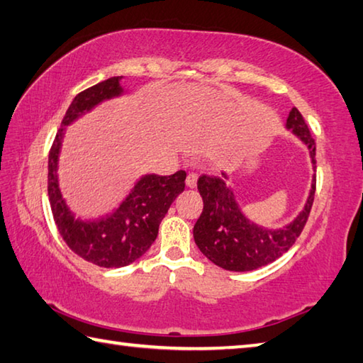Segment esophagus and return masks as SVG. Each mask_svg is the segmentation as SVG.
I'll list each match as a JSON object with an SVG mask.
<instances>
[{"mask_svg": "<svg viewBox=\"0 0 363 363\" xmlns=\"http://www.w3.org/2000/svg\"><path fill=\"white\" fill-rule=\"evenodd\" d=\"M196 181H198V174L196 173H190L187 176V179H186V186L189 189H195L196 187Z\"/></svg>", "mask_w": 363, "mask_h": 363, "instance_id": "34e87169", "label": "esophagus"}]
</instances>
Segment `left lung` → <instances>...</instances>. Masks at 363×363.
I'll list each match as a JSON object with an SVG mask.
<instances>
[{"label": "left lung", "mask_w": 363, "mask_h": 363, "mask_svg": "<svg viewBox=\"0 0 363 363\" xmlns=\"http://www.w3.org/2000/svg\"><path fill=\"white\" fill-rule=\"evenodd\" d=\"M285 128L307 146L315 172L317 146L296 107L290 111ZM228 181L229 174L225 172L221 176H199L198 191L203 196L204 209L194 228L196 246L215 265L229 272H251L272 264L287 252L303 233L315 196V174L303 211L289 225L276 229L257 225L246 217Z\"/></svg>", "instance_id": "8db88e82"}]
</instances>
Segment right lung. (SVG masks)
Returning a JSON list of instances; mask_svg holds the SVG:
<instances>
[{"label": "right lung", "instance_id": "right-lung-1", "mask_svg": "<svg viewBox=\"0 0 363 363\" xmlns=\"http://www.w3.org/2000/svg\"><path fill=\"white\" fill-rule=\"evenodd\" d=\"M121 76L106 79L74 96L65 112L62 125L48 156V196L59 234L74 254L104 268H120L133 264L150 250L159 233L169 206L186 187L187 173L145 174L130 189L113 212L98 220H81L67 206L59 187V156L68 125L90 112L106 99L121 96Z\"/></svg>", "mask_w": 363, "mask_h": 363}]
</instances>
